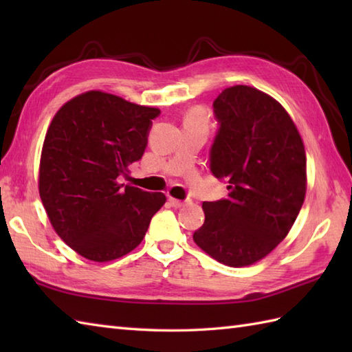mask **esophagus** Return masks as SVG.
<instances>
[{"label": "esophagus", "mask_w": 352, "mask_h": 352, "mask_svg": "<svg viewBox=\"0 0 352 352\" xmlns=\"http://www.w3.org/2000/svg\"><path fill=\"white\" fill-rule=\"evenodd\" d=\"M168 203H169V206H170V207H175V208H180V207L184 204L183 201L177 199V198H172V197H169V198H168Z\"/></svg>", "instance_id": "34e87169"}]
</instances>
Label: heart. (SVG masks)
Segmentation results:
<instances>
[{
    "mask_svg": "<svg viewBox=\"0 0 352 352\" xmlns=\"http://www.w3.org/2000/svg\"><path fill=\"white\" fill-rule=\"evenodd\" d=\"M186 121H192V122H197V124L207 126V122H208L207 111L204 109H201V107L192 109L188 113V116H186Z\"/></svg>",
    "mask_w": 352,
    "mask_h": 352,
    "instance_id": "1",
    "label": "heart"
}]
</instances>
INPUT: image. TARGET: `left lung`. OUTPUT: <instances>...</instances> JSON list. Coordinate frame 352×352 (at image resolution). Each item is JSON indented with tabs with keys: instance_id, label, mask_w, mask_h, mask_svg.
Returning <instances> with one entry per match:
<instances>
[{
	"instance_id": "8db88e82",
	"label": "left lung",
	"mask_w": 352,
	"mask_h": 352,
	"mask_svg": "<svg viewBox=\"0 0 352 352\" xmlns=\"http://www.w3.org/2000/svg\"><path fill=\"white\" fill-rule=\"evenodd\" d=\"M213 109L221 126L210 168L230 193L203 203L206 221L193 241L222 265L250 266L289 234L304 204V142L286 109L256 87L223 89Z\"/></svg>"
}]
</instances>
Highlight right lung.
I'll list each match as a JSON object with an SVG mask.
<instances>
[{
	"label": "right lung",
	"instance_id": "obj_1",
	"mask_svg": "<svg viewBox=\"0 0 352 352\" xmlns=\"http://www.w3.org/2000/svg\"><path fill=\"white\" fill-rule=\"evenodd\" d=\"M155 107L102 91L65 102L45 134L39 195L52 228L81 257L106 263L124 257L145 237L166 203L119 178L144 155Z\"/></svg>",
	"mask_w": 352,
	"mask_h": 352
}]
</instances>
